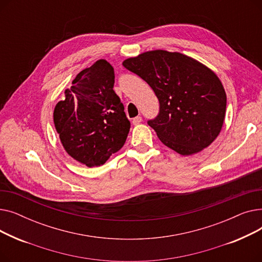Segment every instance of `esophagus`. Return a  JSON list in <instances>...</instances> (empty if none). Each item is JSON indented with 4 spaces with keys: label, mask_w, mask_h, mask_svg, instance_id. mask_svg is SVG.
I'll list each match as a JSON object with an SVG mask.
<instances>
[{
    "label": "esophagus",
    "mask_w": 262,
    "mask_h": 262,
    "mask_svg": "<svg viewBox=\"0 0 262 262\" xmlns=\"http://www.w3.org/2000/svg\"><path fill=\"white\" fill-rule=\"evenodd\" d=\"M141 122H142V118L140 116L133 119V124H134V125H138V124H140Z\"/></svg>",
    "instance_id": "obj_1"
}]
</instances>
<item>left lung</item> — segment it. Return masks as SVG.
<instances>
[{
	"label": "left lung",
	"mask_w": 262,
	"mask_h": 262,
	"mask_svg": "<svg viewBox=\"0 0 262 262\" xmlns=\"http://www.w3.org/2000/svg\"><path fill=\"white\" fill-rule=\"evenodd\" d=\"M152 88L159 114L147 124L160 141L181 155L201 152L221 132L226 93L219 77L181 53L150 51L123 61Z\"/></svg>",
	"instance_id": "left-lung-1"
}]
</instances>
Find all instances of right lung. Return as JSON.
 I'll list each match as a JSON object with an SVG mask.
<instances>
[{
  "mask_svg": "<svg viewBox=\"0 0 262 262\" xmlns=\"http://www.w3.org/2000/svg\"><path fill=\"white\" fill-rule=\"evenodd\" d=\"M114 68L104 59L80 71L54 109V124L66 152L87 167H99L124 145L130 122L115 92Z\"/></svg>",
  "mask_w": 262,
  "mask_h": 262,
  "instance_id": "add662e5",
  "label": "right lung"
}]
</instances>
